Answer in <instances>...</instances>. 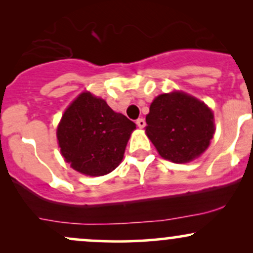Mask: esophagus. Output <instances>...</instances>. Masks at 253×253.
<instances>
[{
  "instance_id": "1",
  "label": "esophagus",
  "mask_w": 253,
  "mask_h": 253,
  "mask_svg": "<svg viewBox=\"0 0 253 253\" xmlns=\"http://www.w3.org/2000/svg\"><path fill=\"white\" fill-rule=\"evenodd\" d=\"M136 126H138L139 128H144V127L146 126V123H145L144 119H138V120H136Z\"/></svg>"
}]
</instances>
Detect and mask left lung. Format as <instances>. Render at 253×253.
<instances>
[{"label":"left lung","mask_w":253,"mask_h":253,"mask_svg":"<svg viewBox=\"0 0 253 253\" xmlns=\"http://www.w3.org/2000/svg\"><path fill=\"white\" fill-rule=\"evenodd\" d=\"M146 124V134L159 155L173 163H187L199 157L215 132L211 110L197 98L178 91L156 97Z\"/></svg>","instance_id":"1"}]
</instances>
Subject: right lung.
Returning <instances> with one entry per match:
<instances>
[{"label": "right lung", "instance_id": "right-lung-1", "mask_svg": "<svg viewBox=\"0 0 253 253\" xmlns=\"http://www.w3.org/2000/svg\"><path fill=\"white\" fill-rule=\"evenodd\" d=\"M134 129L135 124L106 101L83 92L64 113L57 138L63 157L75 170L102 176L121 163Z\"/></svg>", "mask_w": 253, "mask_h": 253}]
</instances>
